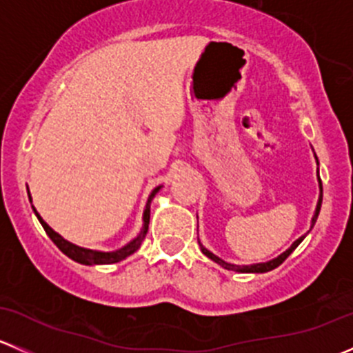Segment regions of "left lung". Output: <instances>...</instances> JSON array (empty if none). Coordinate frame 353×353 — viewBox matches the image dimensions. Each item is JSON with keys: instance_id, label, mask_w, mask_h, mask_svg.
<instances>
[{"instance_id": "obj_1", "label": "left lung", "mask_w": 353, "mask_h": 353, "mask_svg": "<svg viewBox=\"0 0 353 353\" xmlns=\"http://www.w3.org/2000/svg\"><path fill=\"white\" fill-rule=\"evenodd\" d=\"M316 163H318V165H319L318 157H316ZM318 183H319V198H318V205H316V210H314V215H312V220H311V229H312V227H314L316 220H318L319 210H321V203H323V184H321V179H319V169H318ZM307 234H304V236L299 237L297 241H294L290 248H288L287 251H283L280 256H276V258L270 259V261H266V263H254V265H232V263H227V261H223L222 258H219V256H216V254H213L212 251H208V249H206L205 245L199 243V239H198V243H199V248H201L203 254H205L206 258L212 259V261H215L216 265L222 266V268L230 270V272H237V273H266V272H272V270H275L276 266L282 265V263L285 261L288 256H290L292 252H294V249L297 248V245L301 244L302 241H304V237L307 236Z\"/></svg>"}]
</instances>
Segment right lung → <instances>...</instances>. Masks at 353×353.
Listing matches in <instances>:
<instances>
[{"instance_id":"right-lung-1","label":"right lung","mask_w":353,"mask_h":353,"mask_svg":"<svg viewBox=\"0 0 353 353\" xmlns=\"http://www.w3.org/2000/svg\"><path fill=\"white\" fill-rule=\"evenodd\" d=\"M160 188L162 186H157L147 199V205H145V210H143V227H141L140 234H138L133 241H130L126 245L116 249V251H95V249L80 248V245L70 243V241H66L65 237L59 236L56 230H52L51 227H49L48 223L42 220V216L39 215L37 210H35L34 206H32V208H34V213H35V216L39 219V222H41V225L44 227L46 234L51 237L52 243L58 245V248L68 256V258H71L73 261H77V263H81V265H90V266L92 265H112V263L123 261V259H126L128 256L133 254L134 251H138V248H140L141 243H143L145 236H147V232H148V223H150V203H152V199H154L155 194L160 191ZM27 193H28V188H27ZM28 199H30V203H32L30 193H28Z\"/></svg>"}]
</instances>
